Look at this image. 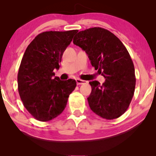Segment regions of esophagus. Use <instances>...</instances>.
<instances>
[{
	"mask_svg": "<svg viewBox=\"0 0 156 156\" xmlns=\"http://www.w3.org/2000/svg\"><path fill=\"white\" fill-rule=\"evenodd\" d=\"M76 84H77L78 85L84 84H86V83H87V81L80 80V79H76Z\"/></svg>",
	"mask_w": 156,
	"mask_h": 156,
	"instance_id": "esophagus-1",
	"label": "esophagus"
}]
</instances>
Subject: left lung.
Returning <instances> with one entry per match:
<instances>
[{"label":"left lung","instance_id":"8db88e82","mask_svg":"<svg viewBox=\"0 0 156 156\" xmlns=\"http://www.w3.org/2000/svg\"><path fill=\"white\" fill-rule=\"evenodd\" d=\"M73 43L85 51L91 65L105 78L102 85L91 81L87 98L91 110L101 118H119L129 108L136 86L135 69L121 40L107 30L91 27L79 32Z\"/></svg>","mask_w":156,"mask_h":156}]
</instances>
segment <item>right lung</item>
I'll return each mask as SVG.
<instances>
[{
	"label": "right lung",
	"mask_w": 156,
	"mask_h": 156,
	"mask_svg": "<svg viewBox=\"0 0 156 156\" xmlns=\"http://www.w3.org/2000/svg\"><path fill=\"white\" fill-rule=\"evenodd\" d=\"M77 32H43L24 53L18 74V92L25 108L38 121H49L59 116L76 86L72 79L53 78V70L59 68L63 53Z\"/></svg>",
	"instance_id": "1"
}]
</instances>
